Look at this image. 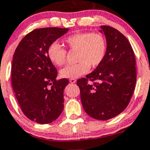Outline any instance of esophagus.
<instances>
[{"instance_id":"34e87169","label":"esophagus","mask_w":150,"mask_h":150,"mask_svg":"<svg viewBox=\"0 0 150 150\" xmlns=\"http://www.w3.org/2000/svg\"><path fill=\"white\" fill-rule=\"evenodd\" d=\"M70 82L72 83V84H75L76 82V79H70Z\"/></svg>"}]
</instances>
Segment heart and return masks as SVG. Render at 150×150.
<instances>
[{
	"instance_id": "b5f03b06",
	"label": "heart",
	"mask_w": 150,
	"mask_h": 150,
	"mask_svg": "<svg viewBox=\"0 0 150 150\" xmlns=\"http://www.w3.org/2000/svg\"><path fill=\"white\" fill-rule=\"evenodd\" d=\"M66 46L71 51H77L75 65L66 66L60 71L64 78L75 79L88 73L91 66L96 68L102 63L107 52L105 37L100 33H81L70 35L64 39ZM50 61L56 66L65 64L66 51L59 43L53 42L48 48Z\"/></svg>"
}]
</instances>
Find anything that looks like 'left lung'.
<instances>
[{"instance_id":"1","label":"left lung","mask_w":150,"mask_h":150,"mask_svg":"<svg viewBox=\"0 0 150 150\" xmlns=\"http://www.w3.org/2000/svg\"><path fill=\"white\" fill-rule=\"evenodd\" d=\"M107 41L105 57L94 71L77 81L85 112L107 120L122 112L129 103L136 81V59L127 39L118 30L100 26ZM94 81L93 85L88 81Z\"/></svg>"}]
</instances>
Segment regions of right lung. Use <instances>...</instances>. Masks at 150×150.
Masks as SVG:
<instances>
[{
  "mask_svg": "<svg viewBox=\"0 0 150 150\" xmlns=\"http://www.w3.org/2000/svg\"><path fill=\"white\" fill-rule=\"evenodd\" d=\"M68 28L36 29L23 38L15 50L12 84L23 113L39 124L55 120L64 109V90L67 79L57 80V71L48 57L51 43Z\"/></svg>",
  "mask_w": 150,
  "mask_h": 150,
  "instance_id": "add662e5",
  "label": "right lung"
}]
</instances>
